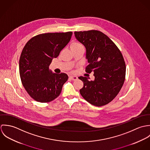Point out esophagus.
Instances as JSON below:
<instances>
[{"label":"esophagus","instance_id":"obj_1","mask_svg":"<svg viewBox=\"0 0 150 150\" xmlns=\"http://www.w3.org/2000/svg\"><path fill=\"white\" fill-rule=\"evenodd\" d=\"M69 78L72 80H76L78 79L77 77L76 76H69Z\"/></svg>","mask_w":150,"mask_h":150}]
</instances>
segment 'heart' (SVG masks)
I'll use <instances>...</instances> for the list:
<instances>
[{
	"label": "heart",
	"mask_w": 150,
	"mask_h": 150,
	"mask_svg": "<svg viewBox=\"0 0 150 150\" xmlns=\"http://www.w3.org/2000/svg\"><path fill=\"white\" fill-rule=\"evenodd\" d=\"M83 48V45L81 43L79 42H73L70 44V48L71 50H74V49H77V48Z\"/></svg>",
	"instance_id": "1"
}]
</instances>
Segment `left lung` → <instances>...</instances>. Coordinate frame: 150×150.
Instances as JSON below:
<instances>
[{"mask_svg": "<svg viewBox=\"0 0 150 150\" xmlns=\"http://www.w3.org/2000/svg\"><path fill=\"white\" fill-rule=\"evenodd\" d=\"M76 39L86 48L89 64L86 71L93 73L95 79L79 77L84 83L80 94L92 105L102 106L112 101L124 84L126 66L122 55L114 42L103 33L95 30L74 32Z\"/></svg>", "mask_w": 150, "mask_h": 150, "instance_id": "obj_1", "label": "left lung"}]
</instances>
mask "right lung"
I'll return each mask as SVG.
<instances>
[{
	"label": "right lung",
	"instance_id": "obj_1",
	"mask_svg": "<svg viewBox=\"0 0 150 150\" xmlns=\"http://www.w3.org/2000/svg\"><path fill=\"white\" fill-rule=\"evenodd\" d=\"M72 34L71 32L40 34L24 46L19 61L20 75L23 87L36 101L49 102L60 95L68 76L53 73L49 66L70 42Z\"/></svg>",
	"mask_w": 150,
	"mask_h": 150
}]
</instances>
